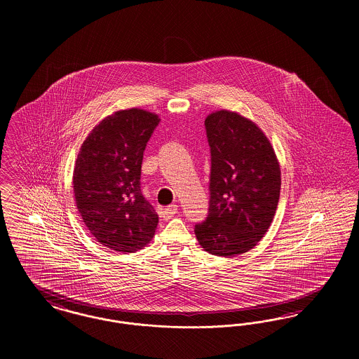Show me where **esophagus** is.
Listing matches in <instances>:
<instances>
[{"instance_id":"1","label":"esophagus","mask_w":359,"mask_h":359,"mask_svg":"<svg viewBox=\"0 0 359 359\" xmlns=\"http://www.w3.org/2000/svg\"><path fill=\"white\" fill-rule=\"evenodd\" d=\"M177 212V205H171L165 208H163L160 211V215L164 218V219H171L172 217Z\"/></svg>"}]
</instances>
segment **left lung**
Listing matches in <instances>:
<instances>
[{
    "label": "left lung",
    "instance_id": "8db88e82",
    "mask_svg": "<svg viewBox=\"0 0 359 359\" xmlns=\"http://www.w3.org/2000/svg\"><path fill=\"white\" fill-rule=\"evenodd\" d=\"M211 154L210 202L195 236L205 252L231 257L253 249L273 221L281 171L264 132L238 113L219 110L205 121Z\"/></svg>",
    "mask_w": 359,
    "mask_h": 359
}]
</instances>
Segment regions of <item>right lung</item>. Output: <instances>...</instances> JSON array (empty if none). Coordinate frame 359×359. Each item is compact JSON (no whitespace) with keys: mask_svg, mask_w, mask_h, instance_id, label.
I'll return each instance as SVG.
<instances>
[{"mask_svg":"<svg viewBox=\"0 0 359 359\" xmlns=\"http://www.w3.org/2000/svg\"><path fill=\"white\" fill-rule=\"evenodd\" d=\"M158 122L141 109L116 111L91 130L75 163L78 211L93 237L120 253L148 245L158 223L140 186L144 151Z\"/></svg>","mask_w":359,"mask_h":359,"instance_id":"add662e5","label":"right lung"}]
</instances>
